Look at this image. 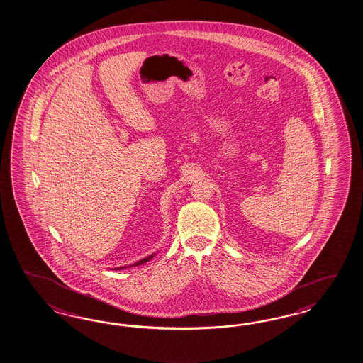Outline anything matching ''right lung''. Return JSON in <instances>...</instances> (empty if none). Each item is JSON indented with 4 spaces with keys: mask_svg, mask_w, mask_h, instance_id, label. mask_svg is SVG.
Masks as SVG:
<instances>
[{
    "mask_svg": "<svg viewBox=\"0 0 363 363\" xmlns=\"http://www.w3.org/2000/svg\"><path fill=\"white\" fill-rule=\"evenodd\" d=\"M156 256V253H152L150 256L145 257V258H143L140 261H138V262H133L131 265L128 266H121V267H114V269H111V270H123V269H127V267H135V266L143 265V264H145V262H148L150 261L153 257Z\"/></svg>",
    "mask_w": 363,
    "mask_h": 363,
    "instance_id": "obj_1",
    "label": "right lung"
}]
</instances>
